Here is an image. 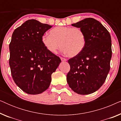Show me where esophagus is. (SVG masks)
<instances>
[{
  "label": "esophagus",
  "instance_id": "34e87169",
  "mask_svg": "<svg viewBox=\"0 0 121 121\" xmlns=\"http://www.w3.org/2000/svg\"><path fill=\"white\" fill-rule=\"evenodd\" d=\"M60 59H61V60H62V61H67V59L64 58H63V57H61Z\"/></svg>",
  "mask_w": 121,
  "mask_h": 121
}]
</instances>
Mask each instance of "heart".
I'll use <instances>...</instances> for the list:
<instances>
[{"label":"heart","mask_w":121,"mask_h":121,"mask_svg":"<svg viewBox=\"0 0 121 121\" xmlns=\"http://www.w3.org/2000/svg\"><path fill=\"white\" fill-rule=\"evenodd\" d=\"M49 33V35H43L41 41L44 47L52 53H57L60 45L63 52L73 57L82 52L86 42L85 33L78 27L58 26Z\"/></svg>","instance_id":"1"}]
</instances>
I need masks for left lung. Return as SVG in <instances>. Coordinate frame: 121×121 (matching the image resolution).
<instances>
[{
  "mask_svg": "<svg viewBox=\"0 0 121 121\" xmlns=\"http://www.w3.org/2000/svg\"><path fill=\"white\" fill-rule=\"evenodd\" d=\"M72 25L84 31L86 42L80 53L68 60L70 69L67 80L74 92L87 95L97 91L105 82L110 69L111 38L107 30L93 18Z\"/></svg>",
  "mask_w": 121,
  "mask_h": 121,
  "instance_id": "1",
  "label": "left lung"
}]
</instances>
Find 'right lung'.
Wrapping results in <instances>:
<instances>
[{
    "instance_id": "obj_1",
    "label": "right lung",
    "mask_w": 121,
    "mask_h": 121,
    "mask_svg": "<svg viewBox=\"0 0 121 121\" xmlns=\"http://www.w3.org/2000/svg\"><path fill=\"white\" fill-rule=\"evenodd\" d=\"M52 26L35 19L26 21L14 31L9 44V65L15 84L26 93L39 94L47 90L51 75L61 62L49 52L41 38Z\"/></svg>"
}]
</instances>
